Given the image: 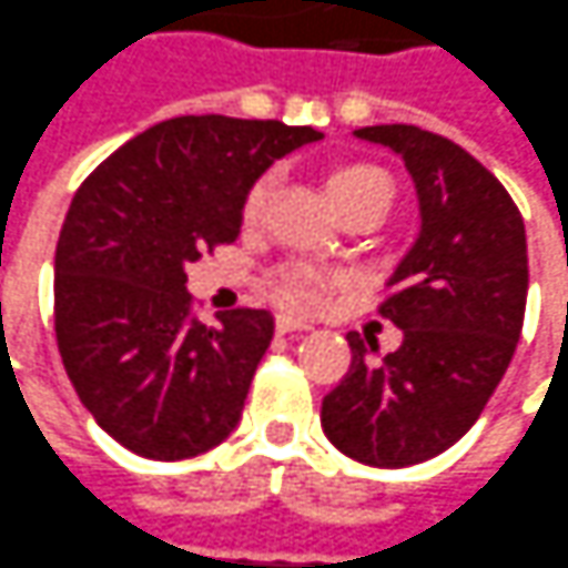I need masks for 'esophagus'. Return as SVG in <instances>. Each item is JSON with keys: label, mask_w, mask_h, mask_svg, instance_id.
<instances>
[{"label": "esophagus", "mask_w": 568, "mask_h": 568, "mask_svg": "<svg viewBox=\"0 0 568 568\" xmlns=\"http://www.w3.org/2000/svg\"><path fill=\"white\" fill-rule=\"evenodd\" d=\"M306 328H312L310 322L296 318V315H291V312H281V315H277V331H281V334H287V331H306Z\"/></svg>", "instance_id": "esophagus-1"}]
</instances>
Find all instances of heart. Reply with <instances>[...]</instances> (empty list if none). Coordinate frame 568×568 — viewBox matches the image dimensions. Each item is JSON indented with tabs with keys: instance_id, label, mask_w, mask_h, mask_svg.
Wrapping results in <instances>:
<instances>
[{
	"instance_id": "b5f03b06",
	"label": "heart",
	"mask_w": 568,
	"mask_h": 568,
	"mask_svg": "<svg viewBox=\"0 0 568 568\" xmlns=\"http://www.w3.org/2000/svg\"><path fill=\"white\" fill-rule=\"evenodd\" d=\"M325 186H328V196L341 212L356 203L390 205V196H394L390 174L382 165H375V162H341V165H334L328 171ZM272 193H275V174H262L246 190L243 212H240L246 227L262 224L265 212H268V203H272ZM341 284H344L341 277L331 275V272H322L315 265H291L275 281L277 296L284 303H291V306H300V310H318V306H325L331 293L337 291Z\"/></svg>"
}]
</instances>
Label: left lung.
Segmentation results:
<instances>
[{
	"mask_svg": "<svg viewBox=\"0 0 568 568\" xmlns=\"http://www.w3.org/2000/svg\"><path fill=\"white\" fill-rule=\"evenodd\" d=\"M356 136L406 162L422 234L378 306L403 344L382 356L346 334L353 359L322 399V428L349 459L403 469L453 447L504 378L528 296L525 224L506 186L447 136L416 124H375Z\"/></svg>",
	"mask_w": 568,
	"mask_h": 568,
	"instance_id": "left-lung-1",
	"label": "left lung"
}]
</instances>
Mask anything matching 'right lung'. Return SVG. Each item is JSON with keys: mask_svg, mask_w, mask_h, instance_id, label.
Instances as JSON below:
<instances>
[{"mask_svg": "<svg viewBox=\"0 0 568 568\" xmlns=\"http://www.w3.org/2000/svg\"><path fill=\"white\" fill-rule=\"evenodd\" d=\"M312 128L227 115L152 124L74 193L55 246V341L80 403L136 456L174 463L237 428L268 310L193 315L186 262L240 237L243 196Z\"/></svg>", "mask_w": 568, "mask_h": 568, "instance_id": "right-lung-1", "label": "right lung"}]
</instances>
